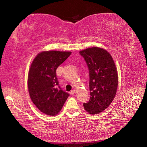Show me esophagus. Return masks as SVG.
Instances as JSON below:
<instances>
[{
  "instance_id": "34e87169",
  "label": "esophagus",
  "mask_w": 147,
  "mask_h": 147,
  "mask_svg": "<svg viewBox=\"0 0 147 147\" xmlns=\"http://www.w3.org/2000/svg\"><path fill=\"white\" fill-rule=\"evenodd\" d=\"M75 92H76V90H72V91H71L70 92V94L72 95V94H74Z\"/></svg>"
}]
</instances>
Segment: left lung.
<instances>
[{
  "instance_id": "left-lung-1",
  "label": "left lung",
  "mask_w": 147,
  "mask_h": 147,
  "mask_svg": "<svg viewBox=\"0 0 147 147\" xmlns=\"http://www.w3.org/2000/svg\"><path fill=\"white\" fill-rule=\"evenodd\" d=\"M87 64L90 98L83 106L86 112L95 115L103 112L112 103L118 87V73L112 56L104 49L89 48L80 51Z\"/></svg>"
}]
</instances>
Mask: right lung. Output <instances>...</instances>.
<instances>
[{"mask_svg": "<svg viewBox=\"0 0 147 147\" xmlns=\"http://www.w3.org/2000/svg\"><path fill=\"white\" fill-rule=\"evenodd\" d=\"M71 53L43 51L37 55L30 65L28 82L30 99L39 110L50 116L60 112L69 96L60 87L56 72Z\"/></svg>", "mask_w": 147, "mask_h": 147, "instance_id": "right-lung-1", "label": "right lung"}]
</instances>
